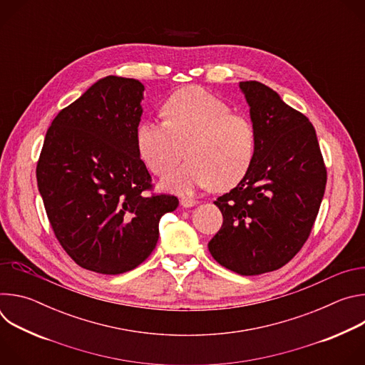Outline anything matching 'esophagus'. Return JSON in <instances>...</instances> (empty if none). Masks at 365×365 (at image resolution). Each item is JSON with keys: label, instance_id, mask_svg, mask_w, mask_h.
<instances>
[{"label": "esophagus", "instance_id": "obj_1", "mask_svg": "<svg viewBox=\"0 0 365 365\" xmlns=\"http://www.w3.org/2000/svg\"><path fill=\"white\" fill-rule=\"evenodd\" d=\"M197 203V200L196 199H192V197H182L180 199V205L183 206V207H190V206H195Z\"/></svg>", "mask_w": 365, "mask_h": 365}]
</instances>
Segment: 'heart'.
Returning a JSON list of instances; mask_svg holds the SVG:
<instances>
[{"instance_id":"1","label":"heart","mask_w":365,"mask_h":365,"mask_svg":"<svg viewBox=\"0 0 365 365\" xmlns=\"http://www.w3.org/2000/svg\"><path fill=\"white\" fill-rule=\"evenodd\" d=\"M162 117L138 124L135 145L155 176L169 173L186 151L189 159L163 179V187L190 193L212 185L224 190L250 170L257 150L254 125L221 98L197 86L182 88L163 102Z\"/></svg>"}]
</instances>
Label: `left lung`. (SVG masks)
<instances>
[{
	"mask_svg": "<svg viewBox=\"0 0 365 365\" xmlns=\"http://www.w3.org/2000/svg\"><path fill=\"white\" fill-rule=\"evenodd\" d=\"M257 135L242 180L214 203L224 222L207 242L228 270L255 276L277 270L300 251L314 228L327 186L317 131L272 88L240 82Z\"/></svg>",
	"mask_w": 365,
	"mask_h": 365,
	"instance_id": "obj_1",
	"label": "left lung"
}]
</instances>
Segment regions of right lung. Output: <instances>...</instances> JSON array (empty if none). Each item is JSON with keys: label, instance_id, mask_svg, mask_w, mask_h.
I'll list each match as a JSON object with an SVG mask.
<instances>
[{"label": "right lung", "instance_id": "add662e5", "mask_svg": "<svg viewBox=\"0 0 365 365\" xmlns=\"http://www.w3.org/2000/svg\"><path fill=\"white\" fill-rule=\"evenodd\" d=\"M143 91L135 79H99L51 121L36 168L62 248L101 274L140 266L158 244L162 215L179 205L173 195L153 193L137 151Z\"/></svg>", "mask_w": 365, "mask_h": 365}]
</instances>
